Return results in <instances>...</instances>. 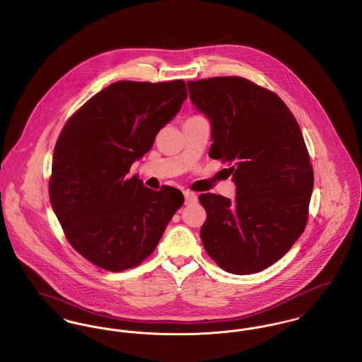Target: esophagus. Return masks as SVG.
<instances>
[{"mask_svg":"<svg viewBox=\"0 0 362 362\" xmlns=\"http://www.w3.org/2000/svg\"><path fill=\"white\" fill-rule=\"evenodd\" d=\"M183 194H185V204H186V205L197 202V194L193 193V192H190V190H185V192H183Z\"/></svg>","mask_w":362,"mask_h":362,"instance_id":"obj_1","label":"esophagus"}]
</instances>
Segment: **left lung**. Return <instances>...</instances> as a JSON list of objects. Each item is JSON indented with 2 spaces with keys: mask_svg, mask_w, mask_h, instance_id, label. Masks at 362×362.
<instances>
[{
  "mask_svg": "<svg viewBox=\"0 0 362 362\" xmlns=\"http://www.w3.org/2000/svg\"><path fill=\"white\" fill-rule=\"evenodd\" d=\"M190 99L212 125L209 157L227 164L235 199L205 193L199 235L227 273H259L279 260L306 227L314 186L306 143L279 96L243 77L189 81Z\"/></svg>",
  "mask_w": 362,
  "mask_h": 362,
  "instance_id": "obj_1",
  "label": "left lung"
}]
</instances>
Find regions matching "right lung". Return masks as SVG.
<instances>
[{"label":"right lung","mask_w":362,"mask_h":362,"mask_svg":"<svg viewBox=\"0 0 362 362\" xmlns=\"http://www.w3.org/2000/svg\"><path fill=\"white\" fill-rule=\"evenodd\" d=\"M187 99L186 83L118 81L92 96L63 127L54 150L49 199L71 247L109 272L138 266L183 205L180 190L154 192L131 165Z\"/></svg>","instance_id":"right-lung-1"}]
</instances>
